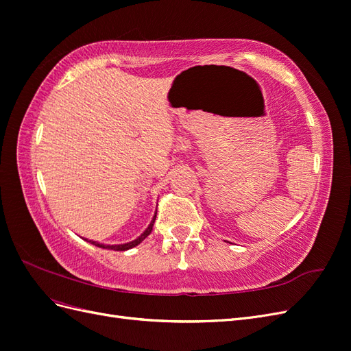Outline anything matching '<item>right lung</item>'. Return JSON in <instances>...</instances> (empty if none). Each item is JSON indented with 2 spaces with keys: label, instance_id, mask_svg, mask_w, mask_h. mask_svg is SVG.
I'll return each instance as SVG.
<instances>
[{
  "label": "right lung",
  "instance_id": "1",
  "mask_svg": "<svg viewBox=\"0 0 351 351\" xmlns=\"http://www.w3.org/2000/svg\"><path fill=\"white\" fill-rule=\"evenodd\" d=\"M155 218H156V212H155V215H154V218H152V221H151V224L147 226V228L142 232V234L137 237L136 240H133V241H129V243H123V244H102V243H98V241H93V240H89V243H92V244H95V246H98V247H102V249H110V250H129V249H132V247H136L137 244H141L147 236L151 234V231H152V227H154V222H155ZM88 241V239H84Z\"/></svg>",
  "mask_w": 351,
  "mask_h": 351
}]
</instances>
